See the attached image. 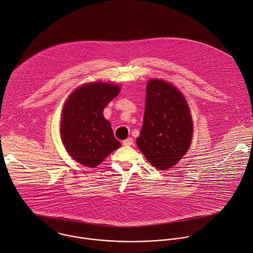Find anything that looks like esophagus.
Returning a JSON list of instances; mask_svg holds the SVG:
<instances>
[{
    "mask_svg": "<svg viewBox=\"0 0 253 253\" xmlns=\"http://www.w3.org/2000/svg\"><path fill=\"white\" fill-rule=\"evenodd\" d=\"M122 144H123L124 146H131V145H133V139H132V138H127L126 140H124V141L122 142Z\"/></svg>",
    "mask_w": 253,
    "mask_h": 253,
    "instance_id": "esophagus-1",
    "label": "esophagus"
}]
</instances>
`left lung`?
<instances>
[{
    "mask_svg": "<svg viewBox=\"0 0 253 253\" xmlns=\"http://www.w3.org/2000/svg\"><path fill=\"white\" fill-rule=\"evenodd\" d=\"M145 104L137 146L158 170L170 169L191 144L193 123L188 103L172 84L152 79L147 84Z\"/></svg>",
    "mask_w": 253,
    "mask_h": 253,
    "instance_id": "obj_1",
    "label": "left lung"
}]
</instances>
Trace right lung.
I'll list each match as a JSON object with an SVG mask.
<instances>
[{
  "instance_id": "right-lung-1",
  "label": "right lung",
  "mask_w": 253,
  "mask_h": 253,
  "mask_svg": "<svg viewBox=\"0 0 253 253\" xmlns=\"http://www.w3.org/2000/svg\"><path fill=\"white\" fill-rule=\"evenodd\" d=\"M120 92L111 83L85 84L72 92L62 110L60 136L69 155L93 168L121 146L103 110Z\"/></svg>"
}]
</instances>
